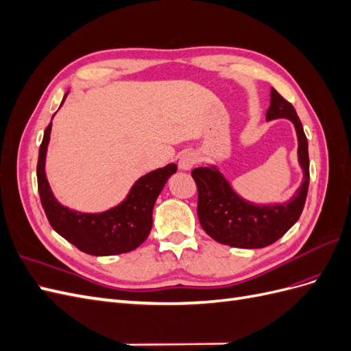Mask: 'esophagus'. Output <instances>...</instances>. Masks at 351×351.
<instances>
[{
	"instance_id": "34e87169",
	"label": "esophagus",
	"mask_w": 351,
	"mask_h": 351,
	"mask_svg": "<svg viewBox=\"0 0 351 351\" xmlns=\"http://www.w3.org/2000/svg\"><path fill=\"white\" fill-rule=\"evenodd\" d=\"M197 162V155L193 151H186L182 156H180L178 165L182 169H190Z\"/></svg>"
}]
</instances>
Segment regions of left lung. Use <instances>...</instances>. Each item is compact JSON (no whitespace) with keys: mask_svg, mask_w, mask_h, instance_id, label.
<instances>
[{"mask_svg":"<svg viewBox=\"0 0 351 351\" xmlns=\"http://www.w3.org/2000/svg\"><path fill=\"white\" fill-rule=\"evenodd\" d=\"M289 119L299 137V161L304 180L289 204L258 206L234 193L227 180L210 167L192 171L197 187V217L202 228L215 241L232 247L261 249L275 243L300 218L309 189V152L307 139L293 105L271 88L267 120Z\"/></svg>","mask_w":351,"mask_h":351,"instance_id":"8db88e82","label":"left lung"}]
</instances>
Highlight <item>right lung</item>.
Here are the masks:
<instances>
[{
    "instance_id": "obj_1",
    "label": "right lung",
    "mask_w": 351,
    "mask_h": 351,
    "mask_svg": "<svg viewBox=\"0 0 351 351\" xmlns=\"http://www.w3.org/2000/svg\"><path fill=\"white\" fill-rule=\"evenodd\" d=\"M49 133L51 123L39 147L36 176L40 204L51 227L79 250L93 256H111L139 247L151 232L155 200L168 177L176 173L177 165L169 164L158 168L137 180L127 199L111 210L102 214H79L61 206L49 190L44 168Z\"/></svg>"
}]
</instances>
